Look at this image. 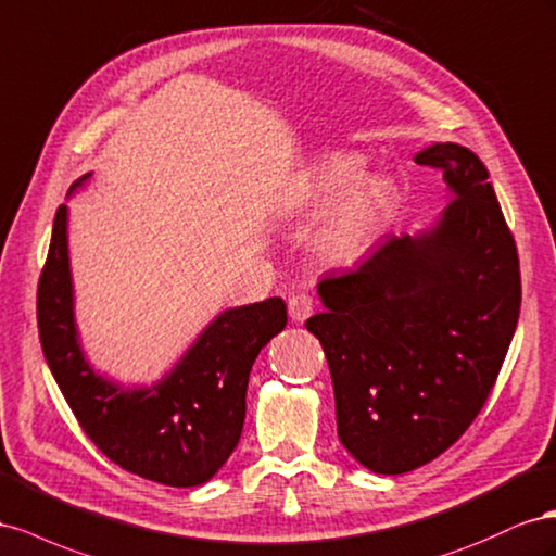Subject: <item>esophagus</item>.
<instances>
[{
  "label": "esophagus",
  "mask_w": 556,
  "mask_h": 556,
  "mask_svg": "<svg viewBox=\"0 0 556 556\" xmlns=\"http://www.w3.org/2000/svg\"><path fill=\"white\" fill-rule=\"evenodd\" d=\"M314 312V300L312 295L307 293H295L291 300H289V316L293 321L303 324L305 319H309V314Z\"/></svg>",
  "instance_id": "1"
}]
</instances>
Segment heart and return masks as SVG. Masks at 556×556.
<instances>
[{"mask_svg":"<svg viewBox=\"0 0 556 556\" xmlns=\"http://www.w3.org/2000/svg\"><path fill=\"white\" fill-rule=\"evenodd\" d=\"M366 155L330 151L316 161L295 193V210L316 214L328 207L316 228V249L336 265H352L375 247L393 216L399 190L379 172H366Z\"/></svg>","mask_w":556,"mask_h":556,"instance_id":"b5f03b06","label":"heart"}]
</instances>
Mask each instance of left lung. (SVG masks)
<instances>
[{"label": "left lung", "mask_w": 556, "mask_h": 556, "mask_svg": "<svg viewBox=\"0 0 556 556\" xmlns=\"http://www.w3.org/2000/svg\"><path fill=\"white\" fill-rule=\"evenodd\" d=\"M442 169L450 204L417 235L387 237L356 269L316 283L307 319L336 391L338 435L361 466L401 475L466 433L513 342L521 281L489 172L438 141L415 155Z\"/></svg>", "instance_id": "8db88e82"}]
</instances>
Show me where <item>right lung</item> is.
<instances>
[{
	"label": "right lung",
	"mask_w": 556,
	"mask_h": 556,
	"mask_svg": "<svg viewBox=\"0 0 556 556\" xmlns=\"http://www.w3.org/2000/svg\"><path fill=\"white\" fill-rule=\"evenodd\" d=\"M92 172L74 181L70 195ZM70 210L60 204L37 291L46 363L86 435L111 462L167 486L210 482L242 435L247 387L261 349L287 326V303L230 307L151 387H123L90 366L74 316Z\"/></svg>",
	"instance_id": "1"
}]
</instances>
